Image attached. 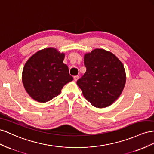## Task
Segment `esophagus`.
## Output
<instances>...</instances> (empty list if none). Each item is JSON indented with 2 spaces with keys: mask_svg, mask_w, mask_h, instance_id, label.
<instances>
[{
  "mask_svg": "<svg viewBox=\"0 0 154 154\" xmlns=\"http://www.w3.org/2000/svg\"><path fill=\"white\" fill-rule=\"evenodd\" d=\"M79 76H78V75H75V76H74V80L75 81H77L78 79H79Z\"/></svg>",
  "mask_w": 154,
  "mask_h": 154,
  "instance_id": "34e87169",
  "label": "esophagus"
}]
</instances>
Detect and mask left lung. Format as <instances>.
I'll return each instance as SVG.
<instances>
[{
    "label": "left lung",
    "instance_id": "1",
    "mask_svg": "<svg viewBox=\"0 0 154 154\" xmlns=\"http://www.w3.org/2000/svg\"><path fill=\"white\" fill-rule=\"evenodd\" d=\"M86 71L77 81L85 98L98 108L110 106L126 83L124 66L110 51L97 48L84 56Z\"/></svg>",
    "mask_w": 154,
    "mask_h": 154
}]
</instances>
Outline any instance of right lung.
Segmentation results:
<instances>
[{"mask_svg":"<svg viewBox=\"0 0 154 154\" xmlns=\"http://www.w3.org/2000/svg\"><path fill=\"white\" fill-rule=\"evenodd\" d=\"M65 54L46 48L33 54L26 63L22 81L28 94L36 101L46 103L59 95L63 86L73 80L63 63Z\"/></svg>","mask_w":154,"mask_h":154,"instance_id":"obj_1","label":"right lung"}]
</instances>
